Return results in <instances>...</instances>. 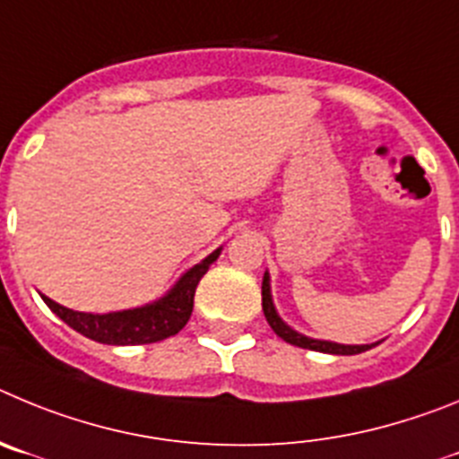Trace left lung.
Segmentation results:
<instances>
[{
    "mask_svg": "<svg viewBox=\"0 0 459 459\" xmlns=\"http://www.w3.org/2000/svg\"><path fill=\"white\" fill-rule=\"evenodd\" d=\"M263 313H265L267 322H270V327L274 329L276 336H281L286 342H290V345H297V348L316 350V352H325V354H361V352H366V350H370L377 345V342H370V345H342V342L322 341V338H311V336H304V333L295 332V329L281 320V316L276 313L274 299H272L270 274H267V272H265V276H263Z\"/></svg>",
    "mask_w": 459,
    "mask_h": 459,
    "instance_id": "obj_1",
    "label": "left lung"
}]
</instances>
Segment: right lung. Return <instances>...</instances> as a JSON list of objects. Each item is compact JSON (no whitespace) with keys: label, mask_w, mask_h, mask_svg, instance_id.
<instances>
[{"label":"right lung","mask_w":459,"mask_h":459,"mask_svg":"<svg viewBox=\"0 0 459 459\" xmlns=\"http://www.w3.org/2000/svg\"><path fill=\"white\" fill-rule=\"evenodd\" d=\"M220 254L221 247L214 249L210 255H205L201 263L189 267L173 283V288L167 295L137 308L111 313H82L61 307V304H56V301H52L45 295L40 297L52 308V313H56L68 327H73L82 336L91 338V341L105 342V345H146V342H158L169 336H176L187 325L194 308V292H196L201 276L208 272V267L212 265L214 260L220 258Z\"/></svg>","instance_id":"obj_1"}]
</instances>
